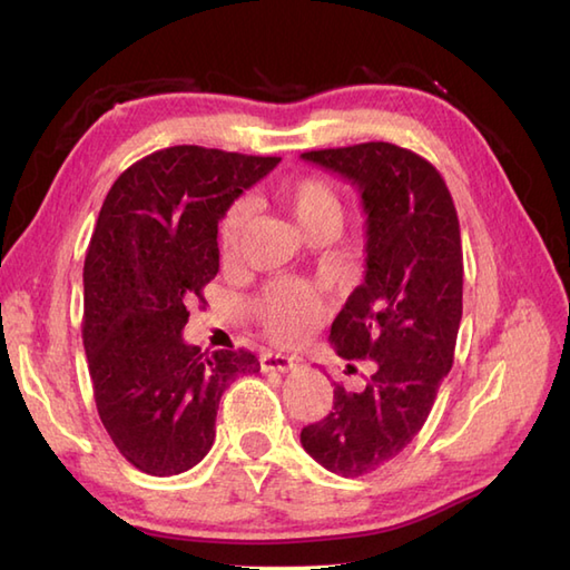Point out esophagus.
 I'll return each mask as SVG.
<instances>
[{"label":"esophagus","mask_w":570,"mask_h":570,"mask_svg":"<svg viewBox=\"0 0 570 570\" xmlns=\"http://www.w3.org/2000/svg\"><path fill=\"white\" fill-rule=\"evenodd\" d=\"M259 362L264 372H292L298 365L294 357L282 355V353H264Z\"/></svg>","instance_id":"1"}]
</instances>
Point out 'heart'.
Returning a JSON list of instances; mask_svg holds the SVG:
<instances>
[{
	"instance_id": "1",
	"label": "heart",
	"mask_w": 570,
	"mask_h": 570,
	"mask_svg": "<svg viewBox=\"0 0 570 570\" xmlns=\"http://www.w3.org/2000/svg\"><path fill=\"white\" fill-rule=\"evenodd\" d=\"M276 198L308 237L325 233L335 235L337 227L343 225L345 205L341 193L318 176L288 180V184L278 186ZM249 217L252 208L247 200H235L225 210L220 227H217L223 257H235L239 252ZM321 311L323 306L318 294L308 284L294 282V278L269 284L252 304L254 318L262 323L266 333L282 343L301 341L318 323Z\"/></svg>"
}]
</instances>
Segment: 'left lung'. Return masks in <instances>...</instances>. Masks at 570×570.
Returning a JSON list of instances; mask_svg holds the SVG:
<instances>
[{"mask_svg": "<svg viewBox=\"0 0 570 570\" xmlns=\"http://www.w3.org/2000/svg\"><path fill=\"white\" fill-rule=\"evenodd\" d=\"M357 186L367 213V269L331 325L343 360H372L362 392L335 384L333 411L301 431L318 463L343 478L390 463L426 423L453 367L463 318V247L443 176L390 141L306 151ZM347 370H355L347 365Z\"/></svg>", "mask_w": 570, "mask_h": 570, "instance_id": "8db88e82", "label": "left lung"}]
</instances>
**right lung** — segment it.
Wrapping results in <instances>:
<instances>
[{
    "instance_id": "obj_1",
    "label": "right lung",
    "mask_w": 570,
    "mask_h": 570,
    "mask_svg": "<svg viewBox=\"0 0 570 570\" xmlns=\"http://www.w3.org/2000/svg\"><path fill=\"white\" fill-rule=\"evenodd\" d=\"M282 161L168 147L119 176L82 266V345L95 404L117 451L156 478L186 472L215 441L220 396L259 372L249 350L205 355L180 331L186 304L220 269L217 223Z\"/></svg>"
}]
</instances>
